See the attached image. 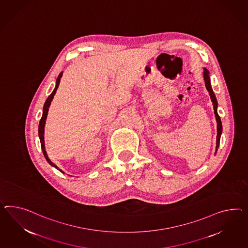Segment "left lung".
<instances>
[{
  "label": "left lung",
  "mask_w": 248,
  "mask_h": 248,
  "mask_svg": "<svg viewBox=\"0 0 248 248\" xmlns=\"http://www.w3.org/2000/svg\"><path fill=\"white\" fill-rule=\"evenodd\" d=\"M203 77L204 82H205V85H206V88L209 92V94L210 96V99H211V102L213 104V108H214V113H215V117H216L217 121V145H216V151H215V155L217 154V148L219 146V141H220V137H221V134H222V123H221V120L219 118V116L217 114V102L216 95L215 93H213V90L211 87V83H210V72L207 69V68H203Z\"/></svg>",
  "instance_id": "left-lung-1"
}]
</instances>
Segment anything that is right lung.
<instances>
[{"instance_id":"add662e5","label":"right lung","mask_w":248,"mask_h":248,"mask_svg":"<svg viewBox=\"0 0 248 248\" xmlns=\"http://www.w3.org/2000/svg\"><path fill=\"white\" fill-rule=\"evenodd\" d=\"M62 76H63V72H61V73L59 74V76L57 77V82H56L55 89L53 90L52 93H51L50 95L47 97L46 101L45 102L44 107H43V114H42V117H41L40 121H39V125H38V137H39V140H40V144H41V149H42V152H43L45 158H46V160L47 161V163H48L51 166L55 167V168L57 169V170H59L61 172L64 173V171H62L61 169H59V168L57 167V165H55V164L51 161L50 159L48 158L47 154H46V148H45L44 140L45 124H46V117H47L48 108H49L51 102H52V100H53V98H54V95L56 94V92H57V88H58V85H59V83H60V79H61Z\"/></svg>"}]
</instances>
